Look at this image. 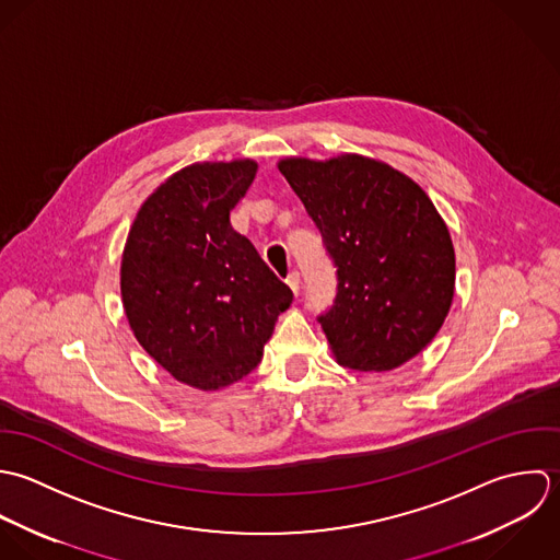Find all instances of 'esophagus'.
Wrapping results in <instances>:
<instances>
[{
  "label": "esophagus",
  "instance_id": "esophagus-1",
  "mask_svg": "<svg viewBox=\"0 0 560 560\" xmlns=\"http://www.w3.org/2000/svg\"><path fill=\"white\" fill-rule=\"evenodd\" d=\"M285 281H288L290 290L299 296V292H301V275L294 270V272H290V275H288V279H285Z\"/></svg>",
  "mask_w": 560,
  "mask_h": 560
}]
</instances>
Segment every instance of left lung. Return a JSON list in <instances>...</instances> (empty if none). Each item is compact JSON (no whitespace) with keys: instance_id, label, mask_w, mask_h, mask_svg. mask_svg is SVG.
Listing matches in <instances>:
<instances>
[{"instance_id":"left-lung-1","label":"left lung","mask_w":560,"mask_h":560,"mask_svg":"<svg viewBox=\"0 0 560 560\" xmlns=\"http://www.w3.org/2000/svg\"><path fill=\"white\" fill-rule=\"evenodd\" d=\"M337 266L320 318L339 365L389 372L440 334L454 299V246L429 195L387 162L337 153L277 162Z\"/></svg>"}]
</instances>
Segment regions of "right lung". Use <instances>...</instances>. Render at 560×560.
I'll use <instances>...</instances> for the list:
<instances>
[{
  "mask_svg": "<svg viewBox=\"0 0 560 560\" xmlns=\"http://www.w3.org/2000/svg\"><path fill=\"white\" fill-rule=\"evenodd\" d=\"M255 173L250 158L179 168L144 199L120 255L131 334L175 381L201 392L246 376L292 303L229 223Z\"/></svg>",
  "mask_w": 560,
  "mask_h": 560,
  "instance_id": "1",
  "label": "right lung"
}]
</instances>
